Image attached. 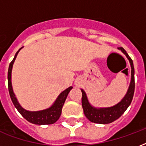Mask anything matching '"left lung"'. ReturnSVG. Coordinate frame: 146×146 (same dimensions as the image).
<instances>
[{
    "instance_id": "1",
    "label": "left lung",
    "mask_w": 146,
    "mask_h": 146,
    "mask_svg": "<svg viewBox=\"0 0 146 146\" xmlns=\"http://www.w3.org/2000/svg\"><path fill=\"white\" fill-rule=\"evenodd\" d=\"M118 49L124 54L131 66V80H130L129 88L124 97L123 98L120 102H118L117 104L113 106L108 107V108H96L92 106L89 103L86 92L81 89L82 94V106L83 108V112L87 119H89V120L92 123H99V124H107L113 122L126 111L129 104H131L132 100L133 98L134 90H135L133 63L124 49L123 48H118Z\"/></svg>"
}]
</instances>
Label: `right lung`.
I'll return each instance as SVG.
<instances>
[{"instance_id":"1","label":"right lung","mask_w":146,"mask_h":146,"mask_svg":"<svg viewBox=\"0 0 146 146\" xmlns=\"http://www.w3.org/2000/svg\"><path fill=\"white\" fill-rule=\"evenodd\" d=\"M23 47H22L21 48H19V50L16 53L14 56V58L13 59L11 63L10 64L9 69H8V89H9V93H10V98L12 100L13 103L14 104L15 108L17 109V111H19L20 114L26 120H28L29 122L32 123L33 124L38 125H45V124H53L57 121L60 117L62 111V108L64 106V104L66 98L68 96L69 92L71 89H73V87L70 86L64 91L60 92L59 96H57V99L55 100V102L53 103V104L48 108L41 110V111H27L26 109H24L23 107L20 105V104L18 102L17 97L15 96L13 90L12 82H11V73H12L13 65L14 63L15 60L17 58V56L19 50H21Z\"/></svg>"}]
</instances>
